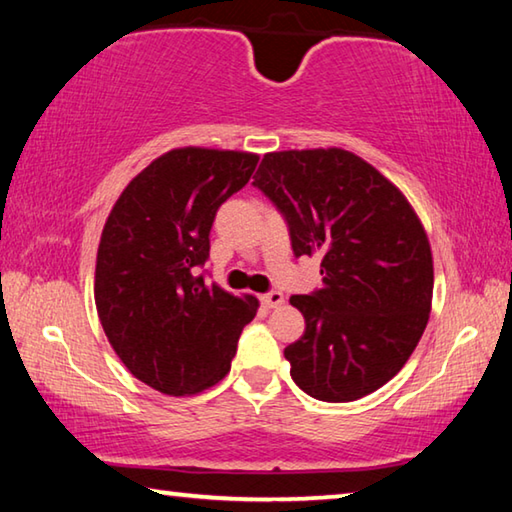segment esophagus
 Returning <instances> with one entry per match:
<instances>
[{"instance_id": "34e87169", "label": "esophagus", "mask_w": 512, "mask_h": 512, "mask_svg": "<svg viewBox=\"0 0 512 512\" xmlns=\"http://www.w3.org/2000/svg\"><path fill=\"white\" fill-rule=\"evenodd\" d=\"M262 302L266 307H271V309H275V307H282L284 305V296L280 291H271V293H264L262 296Z\"/></svg>"}]
</instances>
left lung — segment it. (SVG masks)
Wrapping results in <instances>:
<instances>
[{
  "mask_svg": "<svg viewBox=\"0 0 512 512\" xmlns=\"http://www.w3.org/2000/svg\"><path fill=\"white\" fill-rule=\"evenodd\" d=\"M255 187L284 214L296 257L318 255L323 287L291 296L305 334L284 350L291 377L323 402L391 381L429 323L433 257L413 205L352 151L266 153Z\"/></svg>",
  "mask_w": 512,
  "mask_h": 512,
  "instance_id": "8db88e82",
  "label": "left lung"
}]
</instances>
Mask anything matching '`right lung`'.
Segmentation results:
<instances>
[{"mask_svg": "<svg viewBox=\"0 0 512 512\" xmlns=\"http://www.w3.org/2000/svg\"><path fill=\"white\" fill-rule=\"evenodd\" d=\"M257 160L248 151L171 149L126 185L103 225L94 268L101 327L131 375L164 395L219 384L257 314L255 296L194 275L210 255L216 210Z\"/></svg>", "mask_w": 512, "mask_h": 512, "instance_id": "add662e5", "label": "right lung"}]
</instances>
